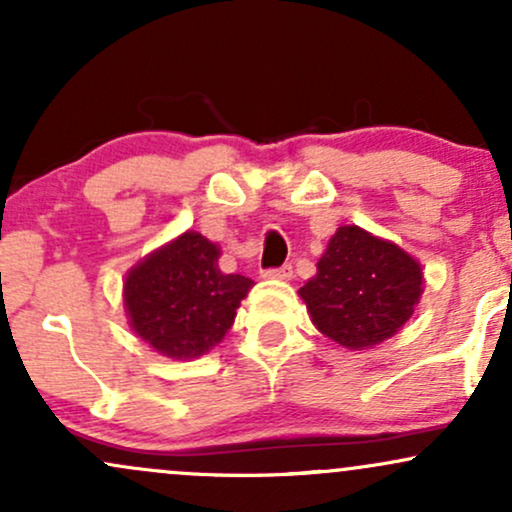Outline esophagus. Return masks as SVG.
I'll use <instances>...</instances> for the list:
<instances>
[{
  "instance_id": "1",
  "label": "esophagus",
  "mask_w": 512,
  "mask_h": 512,
  "mask_svg": "<svg viewBox=\"0 0 512 512\" xmlns=\"http://www.w3.org/2000/svg\"><path fill=\"white\" fill-rule=\"evenodd\" d=\"M293 276V269L289 267V264H284V267L279 269H264L262 272V279L267 281H289Z\"/></svg>"
}]
</instances>
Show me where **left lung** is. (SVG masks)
<instances>
[{
	"instance_id": "obj_1",
	"label": "left lung",
	"mask_w": 512,
	"mask_h": 512,
	"mask_svg": "<svg viewBox=\"0 0 512 512\" xmlns=\"http://www.w3.org/2000/svg\"><path fill=\"white\" fill-rule=\"evenodd\" d=\"M424 293V269L392 240L339 226L298 289L310 320L349 351L373 349L407 325Z\"/></svg>"
}]
</instances>
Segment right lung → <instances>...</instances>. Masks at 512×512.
<instances>
[{
	"label": "right lung",
	"instance_id": "obj_1",
	"mask_svg": "<svg viewBox=\"0 0 512 512\" xmlns=\"http://www.w3.org/2000/svg\"><path fill=\"white\" fill-rule=\"evenodd\" d=\"M219 257V245L185 231L134 264L122 284L132 332L175 361H192L221 344L255 281L223 274Z\"/></svg>",
	"mask_w": 512,
	"mask_h": 512
}]
</instances>
